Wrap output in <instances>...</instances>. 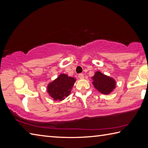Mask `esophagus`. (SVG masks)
Returning <instances> with one entry per match:
<instances>
[{"mask_svg":"<svg viewBox=\"0 0 148 148\" xmlns=\"http://www.w3.org/2000/svg\"><path fill=\"white\" fill-rule=\"evenodd\" d=\"M78 77H79L81 79H84V75L83 74H79V75H78Z\"/></svg>","mask_w":148,"mask_h":148,"instance_id":"obj_1","label":"esophagus"}]
</instances>
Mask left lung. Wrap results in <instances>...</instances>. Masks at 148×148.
I'll return each instance as SVG.
<instances>
[{
  "label": "left lung",
  "mask_w": 148,
  "mask_h": 148,
  "mask_svg": "<svg viewBox=\"0 0 148 148\" xmlns=\"http://www.w3.org/2000/svg\"><path fill=\"white\" fill-rule=\"evenodd\" d=\"M92 79L94 87L102 94H109L116 87V81L113 78L103 74L99 71L95 72Z\"/></svg>",
  "instance_id": "left-lung-1"
}]
</instances>
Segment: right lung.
<instances>
[{
	"instance_id": "obj_1",
	"label": "right lung",
	"mask_w": 148,
	"mask_h": 148,
	"mask_svg": "<svg viewBox=\"0 0 148 148\" xmlns=\"http://www.w3.org/2000/svg\"><path fill=\"white\" fill-rule=\"evenodd\" d=\"M75 81V78L69 77L65 74H62L48 84L47 91L49 95L55 100L61 101L71 93Z\"/></svg>"
}]
</instances>
